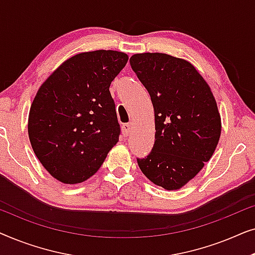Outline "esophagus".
Returning a JSON list of instances; mask_svg holds the SVG:
<instances>
[{
    "instance_id": "34e87169",
    "label": "esophagus",
    "mask_w": 255,
    "mask_h": 255,
    "mask_svg": "<svg viewBox=\"0 0 255 255\" xmlns=\"http://www.w3.org/2000/svg\"><path fill=\"white\" fill-rule=\"evenodd\" d=\"M122 128H123V133H124L125 137H128V133H130V131H131V124L130 123H125V124H123Z\"/></svg>"
}]
</instances>
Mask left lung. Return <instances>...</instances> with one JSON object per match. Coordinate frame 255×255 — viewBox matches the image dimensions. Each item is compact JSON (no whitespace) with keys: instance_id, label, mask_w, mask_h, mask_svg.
Wrapping results in <instances>:
<instances>
[{"instance_id":"1","label":"left lung","mask_w":255,"mask_h":255,"mask_svg":"<svg viewBox=\"0 0 255 255\" xmlns=\"http://www.w3.org/2000/svg\"><path fill=\"white\" fill-rule=\"evenodd\" d=\"M131 67L151 96L155 140L142 174L166 190L189 182L214 154L222 132L221 114L208 82L194 65L165 53H137Z\"/></svg>"}]
</instances>
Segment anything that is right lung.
<instances>
[{
    "label": "right lung",
    "mask_w": 255,
    "mask_h": 255,
    "mask_svg": "<svg viewBox=\"0 0 255 255\" xmlns=\"http://www.w3.org/2000/svg\"><path fill=\"white\" fill-rule=\"evenodd\" d=\"M128 60L124 52H82L62 62L38 89L27 133L54 179L65 184L88 180L117 144L121 130L109 87Z\"/></svg>",
    "instance_id": "add662e5"
}]
</instances>
